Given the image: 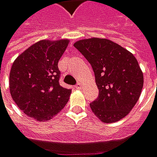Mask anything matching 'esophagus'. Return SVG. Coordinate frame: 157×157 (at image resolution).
Instances as JSON below:
<instances>
[{
    "label": "esophagus",
    "instance_id": "1",
    "mask_svg": "<svg viewBox=\"0 0 157 157\" xmlns=\"http://www.w3.org/2000/svg\"><path fill=\"white\" fill-rule=\"evenodd\" d=\"M76 88L81 89V88H82V83H81V82H78V84L76 85Z\"/></svg>",
    "mask_w": 157,
    "mask_h": 157
}]
</instances>
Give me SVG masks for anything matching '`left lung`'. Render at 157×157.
<instances>
[{
	"label": "left lung",
	"instance_id": "left-lung-1",
	"mask_svg": "<svg viewBox=\"0 0 157 157\" xmlns=\"http://www.w3.org/2000/svg\"><path fill=\"white\" fill-rule=\"evenodd\" d=\"M74 46L95 72L99 95L90 107L95 116L105 123H113L128 115L144 84L143 72L135 56L105 38L79 40Z\"/></svg>",
	"mask_w": 157,
	"mask_h": 157
}]
</instances>
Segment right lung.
<instances>
[{
    "mask_svg": "<svg viewBox=\"0 0 157 157\" xmlns=\"http://www.w3.org/2000/svg\"><path fill=\"white\" fill-rule=\"evenodd\" d=\"M68 39L41 40L14 61L10 72V91L17 106L38 121L52 119L69 101L71 89L59 84L58 62Z\"/></svg>",
    "mask_w": 157,
    "mask_h": 157,
    "instance_id": "obj_1",
    "label": "right lung"
}]
</instances>
